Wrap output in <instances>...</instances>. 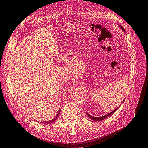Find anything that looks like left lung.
<instances>
[{
  "label": "left lung",
  "mask_w": 148,
  "mask_h": 148,
  "mask_svg": "<svg viewBox=\"0 0 148 148\" xmlns=\"http://www.w3.org/2000/svg\"><path fill=\"white\" fill-rule=\"evenodd\" d=\"M121 27L122 28V29L124 31H125L124 28L122 27V26H121ZM119 108V106L118 108H117L115 109V110H114L113 111H112V112H109V114H108L105 115V116H102V117H94V116H92L89 115L88 112H86V114H87V115H88V116L89 117V118L91 119L92 120H93V121H100L105 119L106 118H107V117H108V116H111V114H113L114 112Z\"/></svg>",
  "instance_id": "obj_1"
}]
</instances>
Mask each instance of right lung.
Here are the masks:
<instances>
[{"label": "right lung", "mask_w": 148, "mask_h": 148, "mask_svg": "<svg viewBox=\"0 0 148 148\" xmlns=\"http://www.w3.org/2000/svg\"><path fill=\"white\" fill-rule=\"evenodd\" d=\"M60 110H59V112H58V115L56 116V117H55V118H54L53 119H52V120H51V121H45V122H41V123H44V124H51V123H52L53 122H54V121L58 119V116H59V113H60Z\"/></svg>", "instance_id": "1"}]
</instances>
